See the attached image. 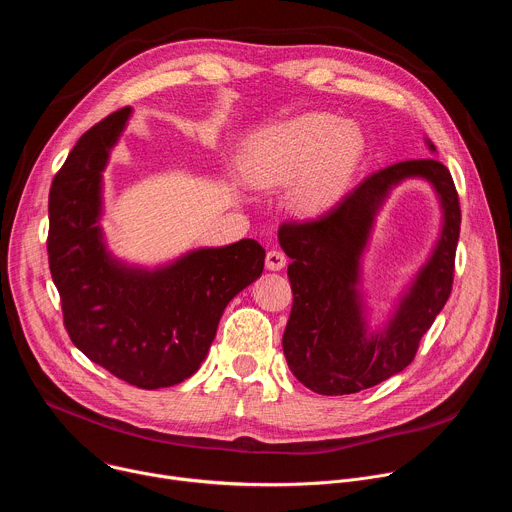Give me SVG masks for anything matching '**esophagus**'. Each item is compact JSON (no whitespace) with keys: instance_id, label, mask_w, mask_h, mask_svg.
I'll return each instance as SVG.
<instances>
[{"instance_id":"esophagus-1","label":"esophagus","mask_w":512,"mask_h":512,"mask_svg":"<svg viewBox=\"0 0 512 512\" xmlns=\"http://www.w3.org/2000/svg\"><path fill=\"white\" fill-rule=\"evenodd\" d=\"M285 263H287L285 255H283L281 251H277V249H271V251L267 253V257H265V267H267L269 271H281V269L285 267Z\"/></svg>"}]
</instances>
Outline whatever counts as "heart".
I'll list each match as a JSON object with an SVG mask.
<instances>
[{
  "label": "heart",
  "instance_id": "heart-1",
  "mask_svg": "<svg viewBox=\"0 0 512 512\" xmlns=\"http://www.w3.org/2000/svg\"><path fill=\"white\" fill-rule=\"evenodd\" d=\"M367 154V137L356 123L328 113H306L253 135L243 172L259 188L289 187L300 214L332 208L348 190Z\"/></svg>",
  "mask_w": 512,
  "mask_h": 512
}]
</instances>
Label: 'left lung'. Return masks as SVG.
Listing matches in <instances>:
<instances>
[{
  "label": "left lung",
  "instance_id": "obj_1",
  "mask_svg": "<svg viewBox=\"0 0 512 512\" xmlns=\"http://www.w3.org/2000/svg\"><path fill=\"white\" fill-rule=\"evenodd\" d=\"M427 145L435 152L429 139ZM407 177H423L434 186L445 210V227L388 326L371 333L357 291L359 257L378 208ZM460 223L452 174L433 158L407 160L373 172L314 221L283 223L277 237L291 259L287 277L294 291L283 354L296 379L320 395H350L409 367L421 336L452 294Z\"/></svg>",
  "mask_w": 512,
  "mask_h": 512
}]
</instances>
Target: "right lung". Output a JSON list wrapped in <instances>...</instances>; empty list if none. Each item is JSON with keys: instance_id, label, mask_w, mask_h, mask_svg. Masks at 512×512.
Returning <instances> with one entry per match:
<instances>
[{"instance_id": "add662e5", "label": "right lung", "mask_w": 512, "mask_h": 512, "mask_svg": "<svg viewBox=\"0 0 512 512\" xmlns=\"http://www.w3.org/2000/svg\"><path fill=\"white\" fill-rule=\"evenodd\" d=\"M129 115L123 107L93 125L56 172L46 247L72 344L117 379L162 389L198 371L227 304L263 273L265 249L243 239L154 271L113 259L99 227L101 180Z\"/></svg>"}]
</instances>
